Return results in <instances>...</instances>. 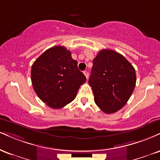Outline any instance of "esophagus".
<instances>
[{"label":"esophagus","mask_w":160,"mask_h":160,"mask_svg":"<svg viewBox=\"0 0 160 160\" xmlns=\"http://www.w3.org/2000/svg\"><path fill=\"white\" fill-rule=\"evenodd\" d=\"M83 74H84V75H85V76H86V79H88V73L87 71H84V72H83Z\"/></svg>","instance_id":"1"}]
</instances>
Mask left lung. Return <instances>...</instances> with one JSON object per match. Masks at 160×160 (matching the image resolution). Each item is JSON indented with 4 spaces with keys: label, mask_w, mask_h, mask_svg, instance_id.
<instances>
[{
    "label": "left lung",
    "mask_w": 160,
    "mask_h": 160,
    "mask_svg": "<svg viewBox=\"0 0 160 160\" xmlns=\"http://www.w3.org/2000/svg\"><path fill=\"white\" fill-rule=\"evenodd\" d=\"M136 82L135 68L118 52L101 50L93 59L88 83L95 103L105 113H114L126 104Z\"/></svg>",
    "instance_id": "8db88e82"
}]
</instances>
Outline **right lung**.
<instances>
[{
	"label": "right lung",
	"mask_w": 160,
	"mask_h": 160,
	"mask_svg": "<svg viewBox=\"0 0 160 160\" xmlns=\"http://www.w3.org/2000/svg\"><path fill=\"white\" fill-rule=\"evenodd\" d=\"M86 80L85 75L78 68V62L63 46L46 50L32 65L34 91L53 109H60L71 103Z\"/></svg>",
	"instance_id": "obj_1"
}]
</instances>
